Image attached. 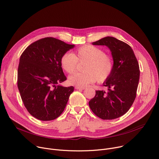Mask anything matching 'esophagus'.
<instances>
[{
  "label": "esophagus",
  "instance_id": "1",
  "mask_svg": "<svg viewBox=\"0 0 159 159\" xmlns=\"http://www.w3.org/2000/svg\"><path fill=\"white\" fill-rule=\"evenodd\" d=\"M85 89H86L85 87H81V86H75V89H76V90H84Z\"/></svg>",
  "mask_w": 159,
  "mask_h": 159
}]
</instances>
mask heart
<instances>
[{
	"label": "heart",
	"instance_id": "1",
	"mask_svg": "<svg viewBox=\"0 0 159 159\" xmlns=\"http://www.w3.org/2000/svg\"><path fill=\"white\" fill-rule=\"evenodd\" d=\"M79 62H85L83 73H75L69 77L70 84L86 86L97 80L102 83L111 75L114 63L112 57L95 46L86 45L80 47L74 54L66 52L61 58L62 69L69 74L73 73Z\"/></svg>",
	"mask_w": 159,
	"mask_h": 159
}]
</instances>
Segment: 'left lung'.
Here are the masks:
<instances>
[{
    "label": "left lung",
    "instance_id": "left-lung-1",
    "mask_svg": "<svg viewBox=\"0 0 159 159\" xmlns=\"http://www.w3.org/2000/svg\"><path fill=\"white\" fill-rule=\"evenodd\" d=\"M92 44L105 45L110 49L114 67L103 83L108 92L96 91L89 106L98 117L114 119L126 114L134 101L139 79V64L131 47L114 37H104Z\"/></svg>",
    "mask_w": 159,
    "mask_h": 159
}]
</instances>
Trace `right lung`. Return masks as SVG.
Returning a JSON list of instances; mask_svg holds the SVG:
<instances>
[{
	"label": "right lung",
	"mask_w": 159,
	"mask_h": 159,
	"mask_svg": "<svg viewBox=\"0 0 159 159\" xmlns=\"http://www.w3.org/2000/svg\"><path fill=\"white\" fill-rule=\"evenodd\" d=\"M75 46L47 37L30 45L21 54L17 87L27 111L37 119L54 120L64 111L74 87L59 84L66 80L61 58Z\"/></svg>",
	"instance_id": "right-lung-1"
}]
</instances>
